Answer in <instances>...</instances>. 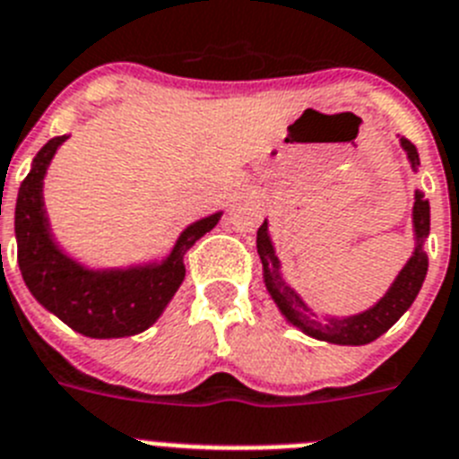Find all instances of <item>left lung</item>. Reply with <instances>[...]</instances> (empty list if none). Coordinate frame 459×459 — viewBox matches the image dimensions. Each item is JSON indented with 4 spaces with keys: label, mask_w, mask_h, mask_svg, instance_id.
I'll list each match as a JSON object with an SVG mask.
<instances>
[{
    "label": "left lung",
    "mask_w": 459,
    "mask_h": 459,
    "mask_svg": "<svg viewBox=\"0 0 459 459\" xmlns=\"http://www.w3.org/2000/svg\"><path fill=\"white\" fill-rule=\"evenodd\" d=\"M402 146L406 152L411 168L418 170L420 158L415 149L406 137H402ZM413 230H415V252L406 261L402 273L396 275L387 294L378 303L359 315H350V317H325L326 322L306 306L301 296L296 294L294 289L289 287L280 275V259L275 256L271 236H268V221L261 223L256 230V249H259L261 264H264V282L273 301L277 303L280 313L284 315L289 325L299 326L303 333L317 338V341L336 342V345H367L376 341L394 325L396 319L406 313L408 307L413 306L415 296L420 287L425 282L427 275V254L422 249L427 236H429V200L425 198L422 191H415L413 203Z\"/></svg>",
    "instance_id": "obj_1"
}]
</instances>
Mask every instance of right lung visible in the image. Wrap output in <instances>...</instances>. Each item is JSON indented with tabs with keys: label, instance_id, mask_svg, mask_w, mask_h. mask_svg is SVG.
I'll return each instance as SVG.
<instances>
[{
	"label": "right lung",
	"instance_id": "add662e5",
	"mask_svg": "<svg viewBox=\"0 0 459 459\" xmlns=\"http://www.w3.org/2000/svg\"><path fill=\"white\" fill-rule=\"evenodd\" d=\"M65 140L67 134L41 146L18 191L15 242L22 280L48 313L83 336L123 338L142 333L160 317L184 282L186 249L217 226L221 212L186 226L160 264L111 271L86 268L57 247L44 210L46 170Z\"/></svg>",
	"mask_w": 459,
	"mask_h": 459
}]
</instances>
